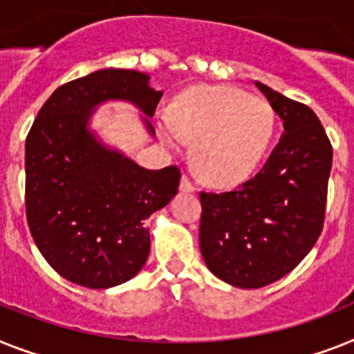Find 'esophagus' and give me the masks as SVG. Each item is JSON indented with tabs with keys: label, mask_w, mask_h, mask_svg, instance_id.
<instances>
[{
	"label": "esophagus",
	"mask_w": 354,
	"mask_h": 354,
	"mask_svg": "<svg viewBox=\"0 0 354 354\" xmlns=\"http://www.w3.org/2000/svg\"><path fill=\"white\" fill-rule=\"evenodd\" d=\"M180 192H186V194H192L195 192V184L192 183L188 175H183V179H180Z\"/></svg>",
	"instance_id": "34e87169"
}]
</instances>
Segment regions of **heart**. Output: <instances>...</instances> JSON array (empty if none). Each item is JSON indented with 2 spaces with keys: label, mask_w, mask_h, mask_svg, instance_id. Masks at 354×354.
<instances>
[{
  "label": "heart",
  "mask_w": 354,
  "mask_h": 354,
  "mask_svg": "<svg viewBox=\"0 0 354 354\" xmlns=\"http://www.w3.org/2000/svg\"><path fill=\"white\" fill-rule=\"evenodd\" d=\"M275 131V112L264 97L233 86H194L171 103L159 122L165 142H194L192 160L206 183L232 186L261 166Z\"/></svg>",
  "instance_id": "1"
}]
</instances>
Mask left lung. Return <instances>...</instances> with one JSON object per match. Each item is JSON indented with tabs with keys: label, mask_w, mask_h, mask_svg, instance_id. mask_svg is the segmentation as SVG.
Wrapping results in <instances>:
<instances>
[{
	"label": "left lung",
	"mask_w": 354,
	"mask_h": 354,
	"mask_svg": "<svg viewBox=\"0 0 354 354\" xmlns=\"http://www.w3.org/2000/svg\"><path fill=\"white\" fill-rule=\"evenodd\" d=\"M284 121L262 170L224 194L201 192V253L213 275L257 289L288 275L322 233L333 148L317 113L255 81Z\"/></svg>",
	"instance_id": "obj_1"
}]
</instances>
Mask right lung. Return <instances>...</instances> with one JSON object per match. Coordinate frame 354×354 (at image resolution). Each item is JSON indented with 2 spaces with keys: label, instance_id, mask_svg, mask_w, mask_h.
<instances>
[{
  "label": "right lung",
  "instance_id": "1",
  "mask_svg": "<svg viewBox=\"0 0 354 354\" xmlns=\"http://www.w3.org/2000/svg\"><path fill=\"white\" fill-rule=\"evenodd\" d=\"M148 81L137 70L104 68L61 84L26 136L28 227L46 262L74 284L106 289L136 277L150 253L145 221L179 188L177 166L146 170L88 130L95 106L113 99L151 118L162 92Z\"/></svg>",
  "mask_w": 354,
  "mask_h": 354
}]
</instances>
